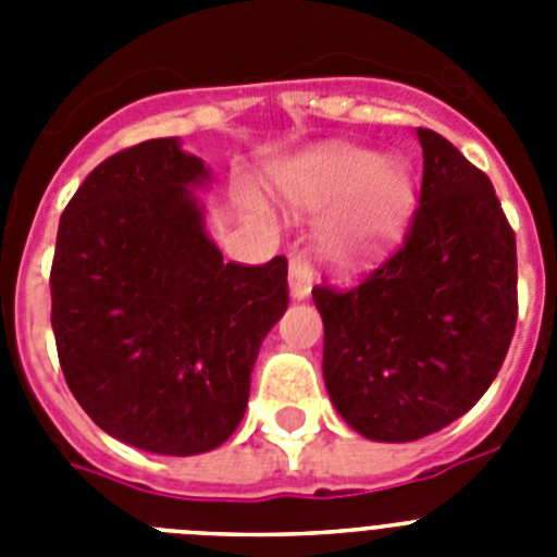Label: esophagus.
Segmentation results:
<instances>
[{
    "label": "esophagus",
    "mask_w": 557,
    "mask_h": 557,
    "mask_svg": "<svg viewBox=\"0 0 557 557\" xmlns=\"http://www.w3.org/2000/svg\"><path fill=\"white\" fill-rule=\"evenodd\" d=\"M309 293H312V268L304 256H293L289 259V298L304 301Z\"/></svg>",
    "instance_id": "1"
}]
</instances>
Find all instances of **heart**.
Listing matches in <instances>:
<instances>
[{"label": "heart", "instance_id": "heart-1", "mask_svg": "<svg viewBox=\"0 0 557 557\" xmlns=\"http://www.w3.org/2000/svg\"><path fill=\"white\" fill-rule=\"evenodd\" d=\"M273 189L298 214L334 209L321 231V253L348 273L385 259L401 243L416 209L410 166L396 156H373L351 145L314 147L284 161L273 172ZM250 211L268 218L256 200Z\"/></svg>", "mask_w": 557, "mask_h": 557}]
</instances>
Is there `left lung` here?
I'll return each instance as SVG.
<instances>
[{"label":"left lung","mask_w":557,"mask_h":557,"mask_svg":"<svg viewBox=\"0 0 557 557\" xmlns=\"http://www.w3.org/2000/svg\"><path fill=\"white\" fill-rule=\"evenodd\" d=\"M421 203L405 248L359 287L312 289L334 410L376 444H410L469 412L516 329V236L488 175L418 127Z\"/></svg>","instance_id":"1"}]
</instances>
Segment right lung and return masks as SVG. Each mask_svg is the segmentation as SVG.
Here are the masks:
<instances>
[{"instance_id":"obj_1","label":"right lung","mask_w":557,"mask_h":557,"mask_svg":"<svg viewBox=\"0 0 557 557\" xmlns=\"http://www.w3.org/2000/svg\"><path fill=\"white\" fill-rule=\"evenodd\" d=\"M203 159L178 136L102 161L58 225L52 332L69 391L136 449H218L248 407L262 339L287 312V259L223 262L195 191Z\"/></svg>"}]
</instances>
